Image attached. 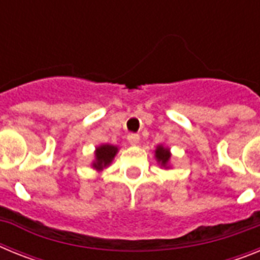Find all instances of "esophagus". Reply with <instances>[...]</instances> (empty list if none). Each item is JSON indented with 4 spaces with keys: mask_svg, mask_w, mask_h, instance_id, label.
<instances>
[{
    "mask_svg": "<svg viewBox=\"0 0 260 260\" xmlns=\"http://www.w3.org/2000/svg\"><path fill=\"white\" fill-rule=\"evenodd\" d=\"M139 139H141V138H139V135H137V134H130L127 137L128 143L132 144V146H137V144L139 143Z\"/></svg>",
    "mask_w": 260,
    "mask_h": 260,
    "instance_id": "1",
    "label": "esophagus"
}]
</instances>
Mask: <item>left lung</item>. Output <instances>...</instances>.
Instances as JSON below:
<instances>
[{"mask_svg":"<svg viewBox=\"0 0 260 260\" xmlns=\"http://www.w3.org/2000/svg\"><path fill=\"white\" fill-rule=\"evenodd\" d=\"M171 157L172 153L169 147L164 146V144H158V146H156L155 158L160 167L165 168V169H169V168H171Z\"/></svg>","mask_w":260,"mask_h":260,"instance_id":"1","label":"left lung"}]
</instances>
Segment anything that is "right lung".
Listing matches in <instances>:
<instances>
[{
    "label": "right lung",
    "mask_w": 260,
    "mask_h": 260,
    "mask_svg": "<svg viewBox=\"0 0 260 260\" xmlns=\"http://www.w3.org/2000/svg\"><path fill=\"white\" fill-rule=\"evenodd\" d=\"M118 147L112 146V144H99L95 148V152H93L95 158H93V161L91 162V167L98 172L104 171L105 168H108L112 164V161L114 160L116 155L118 153Z\"/></svg>",
    "instance_id": "1"
}]
</instances>
